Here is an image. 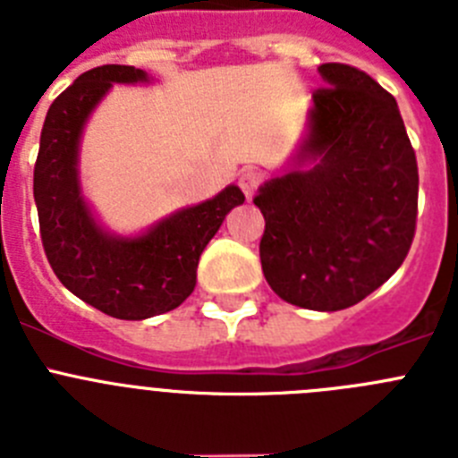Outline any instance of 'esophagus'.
Segmentation results:
<instances>
[{
  "label": "esophagus",
  "mask_w": 458,
  "mask_h": 458,
  "mask_svg": "<svg viewBox=\"0 0 458 458\" xmlns=\"http://www.w3.org/2000/svg\"><path fill=\"white\" fill-rule=\"evenodd\" d=\"M259 183H261V174L254 172V169H248V172L241 174V179H238V185H241V190L245 192V197L248 199H252L254 192H257Z\"/></svg>",
  "instance_id": "1"
}]
</instances>
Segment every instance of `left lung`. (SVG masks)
Returning a JSON list of instances; mask_svg holds the SVG:
<instances>
[{
  "mask_svg": "<svg viewBox=\"0 0 458 458\" xmlns=\"http://www.w3.org/2000/svg\"><path fill=\"white\" fill-rule=\"evenodd\" d=\"M326 89L291 163L254 204L270 289L295 307L337 311L403 264L418 220V160L396 100L367 72L318 66Z\"/></svg>",
  "mask_w": 458,
  "mask_h": 458,
  "instance_id": "obj_1",
  "label": "left lung"
}]
</instances>
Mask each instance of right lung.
Instances as JSON below:
<instances>
[{
    "label": "right lung",
    "mask_w": 458,
    "mask_h": 458,
    "mask_svg": "<svg viewBox=\"0 0 458 458\" xmlns=\"http://www.w3.org/2000/svg\"><path fill=\"white\" fill-rule=\"evenodd\" d=\"M151 82L135 66L91 68L50 105L34 167L40 241L64 286L107 317L141 321L172 311L194 291L197 266L226 213L245 201L238 185L174 210L135 236L109 232L93 216L80 181V144L112 84Z\"/></svg>",
    "instance_id": "obj_1"
}]
</instances>
